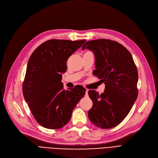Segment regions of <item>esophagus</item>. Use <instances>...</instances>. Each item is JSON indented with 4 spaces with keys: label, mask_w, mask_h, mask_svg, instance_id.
Listing matches in <instances>:
<instances>
[{
    "label": "esophagus",
    "mask_w": 158,
    "mask_h": 158,
    "mask_svg": "<svg viewBox=\"0 0 158 158\" xmlns=\"http://www.w3.org/2000/svg\"><path fill=\"white\" fill-rule=\"evenodd\" d=\"M88 89H86V96H88Z\"/></svg>",
    "instance_id": "obj_1"
}]
</instances>
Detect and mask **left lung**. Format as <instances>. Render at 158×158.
<instances>
[{
    "label": "left lung",
    "mask_w": 158,
    "mask_h": 158,
    "mask_svg": "<svg viewBox=\"0 0 158 158\" xmlns=\"http://www.w3.org/2000/svg\"><path fill=\"white\" fill-rule=\"evenodd\" d=\"M82 49L94 52L96 70L93 73L105 84L101 95L88 91L93 102L89 119L98 127H114L127 117L138 97V74L133 58L122 45L107 39L88 41Z\"/></svg>",
    "instance_id": "8db88e82"
}]
</instances>
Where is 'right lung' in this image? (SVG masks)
Listing matches in <instances>:
<instances>
[{
    "label": "right lung",
    "instance_id": "add662e5",
    "mask_svg": "<svg viewBox=\"0 0 158 158\" xmlns=\"http://www.w3.org/2000/svg\"><path fill=\"white\" fill-rule=\"evenodd\" d=\"M85 41L50 40L31 54L23 83V95L41 126L50 129L63 127L85 96L86 89L82 86L64 90L61 79L63 73L67 70L66 61Z\"/></svg>",
    "mask_w": 158,
    "mask_h": 158
}]
</instances>
